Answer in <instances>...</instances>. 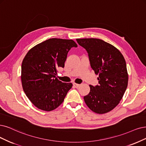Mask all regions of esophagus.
Here are the masks:
<instances>
[{"label": "esophagus", "mask_w": 146, "mask_h": 146, "mask_svg": "<svg viewBox=\"0 0 146 146\" xmlns=\"http://www.w3.org/2000/svg\"><path fill=\"white\" fill-rule=\"evenodd\" d=\"M73 84L74 85V87H76V88H78L80 86V84H76V83H73Z\"/></svg>", "instance_id": "obj_1"}]
</instances>
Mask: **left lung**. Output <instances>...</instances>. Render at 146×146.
<instances>
[{
    "mask_svg": "<svg viewBox=\"0 0 146 146\" xmlns=\"http://www.w3.org/2000/svg\"><path fill=\"white\" fill-rule=\"evenodd\" d=\"M87 50L91 67L99 74V85H90L84 97L86 105L97 114L110 112L119 104L127 87L125 59L114 46L98 38L76 39Z\"/></svg>",
    "mask_w": 146,
    "mask_h": 146,
    "instance_id": "left-lung-1",
    "label": "left lung"
}]
</instances>
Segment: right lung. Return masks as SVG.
<instances>
[{
  "label": "right lung",
  "instance_id": "right-lung-1",
  "mask_svg": "<svg viewBox=\"0 0 146 146\" xmlns=\"http://www.w3.org/2000/svg\"><path fill=\"white\" fill-rule=\"evenodd\" d=\"M73 47L78 46L72 40L50 38L32 47L24 58L21 75L23 89L38 109H56L72 88V83H63L56 76L57 68L64 67L67 53Z\"/></svg>",
  "mask_w": 146,
  "mask_h": 146
}]
</instances>
